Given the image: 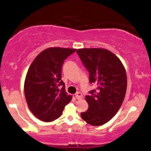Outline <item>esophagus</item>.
I'll return each instance as SVG.
<instances>
[{
  "label": "esophagus",
  "mask_w": 151,
  "mask_h": 151,
  "mask_svg": "<svg viewBox=\"0 0 151 151\" xmlns=\"http://www.w3.org/2000/svg\"><path fill=\"white\" fill-rule=\"evenodd\" d=\"M76 98L77 99H82V93H80V92H77V93L76 94Z\"/></svg>",
  "instance_id": "1"
}]
</instances>
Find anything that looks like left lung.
<instances>
[{
	"instance_id": "left-lung-1",
	"label": "left lung",
	"mask_w": 151,
	"mask_h": 151,
	"mask_svg": "<svg viewBox=\"0 0 151 151\" xmlns=\"http://www.w3.org/2000/svg\"><path fill=\"white\" fill-rule=\"evenodd\" d=\"M78 53L89 72V81L96 89L86 96L88 109L81 113L84 121L94 126L106 124L121 107L126 95L127 77L119 58L103 48H82Z\"/></svg>"
}]
</instances>
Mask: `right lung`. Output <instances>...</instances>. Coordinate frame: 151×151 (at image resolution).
I'll use <instances>...</instances> for the list:
<instances>
[{"instance_id": "obj_1", "label": "right lung", "mask_w": 151, "mask_h": 151, "mask_svg": "<svg viewBox=\"0 0 151 151\" xmlns=\"http://www.w3.org/2000/svg\"><path fill=\"white\" fill-rule=\"evenodd\" d=\"M76 49L49 48L41 52L27 71L24 83L25 99L30 111L45 122L61 115L71 100L61 80L63 64Z\"/></svg>"}]
</instances>
